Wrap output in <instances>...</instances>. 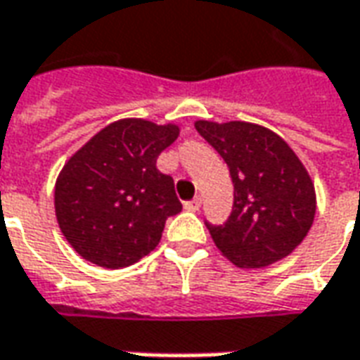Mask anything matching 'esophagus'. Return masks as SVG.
Returning a JSON list of instances; mask_svg holds the SVG:
<instances>
[{
  "instance_id": "1",
  "label": "esophagus",
  "mask_w": 360,
  "mask_h": 360,
  "mask_svg": "<svg viewBox=\"0 0 360 360\" xmlns=\"http://www.w3.org/2000/svg\"><path fill=\"white\" fill-rule=\"evenodd\" d=\"M184 207L188 210V212H198V210L202 207V198L198 195V198H194L192 202H186Z\"/></svg>"
}]
</instances>
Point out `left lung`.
<instances>
[{
  "label": "left lung",
  "instance_id": "1",
  "mask_svg": "<svg viewBox=\"0 0 360 360\" xmlns=\"http://www.w3.org/2000/svg\"><path fill=\"white\" fill-rule=\"evenodd\" d=\"M198 133L229 166L233 212L207 225L215 247L241 269L278 262L304 241L316 217V190L306 166L274 131L247 121H195Z\"/></svg>",
  "mask_w": 360,
  "mask_h": 360
}]
</instances>
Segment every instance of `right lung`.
<instances>
[{"instance_id": "1", "label": "right lung", "mask_w": 360, "mask_h": 360, "mask_svg": "<svg viewBox=\"0 0 360 360\" xmlns=\"http://www.w3.org/2000/svg\"><path fill=\"white\" fill-rule=\"evenodd\" d=\"M180 135L174 123H109L68 158L54 186L62 235L82 259L123 269L155 249L166 219L182 210L172 176L156 158Z\"/></svg>"}]
</instances>
